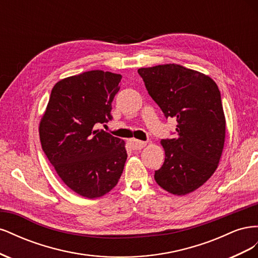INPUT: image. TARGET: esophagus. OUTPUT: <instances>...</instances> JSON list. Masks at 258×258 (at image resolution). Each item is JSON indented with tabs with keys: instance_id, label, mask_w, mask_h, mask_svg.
Returning <instances> with one entry per match:
<instances>
[{
	"instance_id": "1",
	"label": "esophagus",
	"mask_w": 258,
	"mask_h": 258,
	"mask_svg": "<svg viewBox=\"0 0 258 258\" xmlns=\"http://www.w3.org/2000/svg\"><path fill=\"white\" fill-rule=\"evenodd\" d=\"M146 145V142H143V141H139V140H131L130 141V146L132 150H141V148H143L144 146Z\"/></svg>"
}]
</instances>
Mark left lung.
I'll use <instances>...</instances> for the list:
<instances>
[{
  "instance_id": "8db88e82",
  "label": "left lung",
  "mask_w": 258,
  "mask_h": 258,
  "mask_svg": "<svg viewBox=\"0 0 258 258\" xmlns=\"http://www.w3.org/2000/svg\"><path fill=\"white\" fill-rule=\"evenodd\" d=\"M138 73L166 118L177 121L176 136L161 140L166 158L155 181L177 196L189 194L208 181L221 159L226 130L221 92L209 76L178 64Z\"/></svg>"
}]
</instances>
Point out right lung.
Here are the masks:
<instances>
[{
  "mask_svg": "<svg viewBox=\"0 0 258 258\" xmlns=\"http://www.w3.org/2000/svg\"><path fill=\"white\" fill-rule=\"evenodd\" d=\"M120 81V74L100 70L67 77L53 86L41 119L44 153L64 184L86 198L113 189L127 159L122 140L96 130L112 120Z\"/></svg>",
  "mask_w": 258,
  "mask_h": 258,
  "instance_id": "obj_1",
  "label": "right lung"
}]
</instances>
